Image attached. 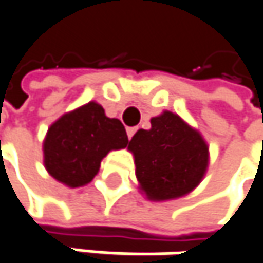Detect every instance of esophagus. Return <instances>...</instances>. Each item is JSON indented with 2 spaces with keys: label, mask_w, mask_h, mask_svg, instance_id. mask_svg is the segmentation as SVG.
Wrapping results in <instances>:
<instances>
[{
  "label": "esophagus",
  "mask_w": 263,
  "mask_h": 263,
  "mask_svg": "<svg viewBox=\"0 0 263 263\" xmlns=\"http://www.w3.org/2000/svg\"><path fill=\"white\" fill-rule=\"evenodd\" d=\"M135 132H137V128H134V126L126 129V134H128V138H129V140H131L132 137H134V134H135Z\"/></svg>",
  "instance_id": "34e87169"
}]
</instances>
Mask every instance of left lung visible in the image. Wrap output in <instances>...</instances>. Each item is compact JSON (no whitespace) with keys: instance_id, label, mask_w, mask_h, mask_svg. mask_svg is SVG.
Instances as JSON below:
<instances>
[{"instance_id":"1","label":"left lung","mask_w":263,"mask_h":263,"mask_svg":"<svg viewBox=\"0 0 263 263\" xmlns=\"http://www.w3.org/2000/svg\"><path fill=\"white\" fill-rule=\"evenodd\" d=\"M129 141L135 174L150 199L178 198L195 189L209 165V147L202 137L177 115L165 111L150 120Z\"/></svg>"}]
</instances>
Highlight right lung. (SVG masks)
Here are the masks:
<instances>
[{
    "label": "right lung",
    "instance_id": "obj_1",
    "mask_svg": "<svg viewBox=\"0 0 263 263\" xmlns=\"http://www.w3.org/2000/svg\"><path fill=\"white\" fill-rule=\"evenodd\" d=\"M128 146L119 119L105 116L97 102L67 113L49 128L44 141V165L58 181L80 187L97 176L102 158Z\"/></svg>",
    "mask_w": 263,
    "mask_h": 263
}]
</instances>
